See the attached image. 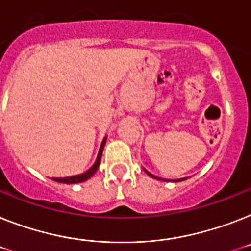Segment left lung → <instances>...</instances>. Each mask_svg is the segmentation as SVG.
<instances>
[{
	"mask_svg": "<svg viewBox=\"0 0 251 251\" xmlns=\"http://www.w3.org/2000/svg\"><path fill=\"white\" fill-rule=\"evenodd\" d=\"M145 172H147V174H148V175H149V176H151V177H153V178H157V180H162V181H168V180H163V178H158V177H157V176H154V175H151V174H149V172H148V171H145ZM182 180H184V178H180V180H174V181H182Z\"/></svg>",
	"mask_w": 251,
	"mask_h": 251,
	"instance_id": "obj_1",
	"label": "left lung"
}]
</instances>
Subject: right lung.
<instances>
[{
    "instance_id": "add662e5",
    "label": "right lung",
    "mask_w": 251,
    "mask_h": 251,
    "mask_svg": "<svg viewBox=\"0 0 251 251\" xmlns=\"http://www.w3.org/2000/svg\"><path fill=\"white\" fill-rule=\"evenodd\" d=\"M104 144H106V139L103 140L102 145H100V153H98L96 163H94V165L92 166L88 171L84 172V174L81 175H77V176H71V177H64V178H52V180L57 181V182H62V184H77V182H83V181L92 177V176L94 175V172H96L97 170H98V167H100V158H102V151H103V148H104Z\"/></svg>"
}]
</instances>
